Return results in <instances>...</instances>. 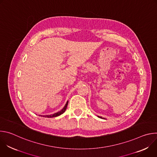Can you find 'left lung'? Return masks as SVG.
<instances>
[{
  "label": "left lung",
  "instance_id": "obj_1",
  "mask_svg": "<svg viewBox=\"0 0 157 157\" xmlns=\"http://www.w3.org/2000/svg\"><path fill=\"white\" fill-rule=\"evenodd\" d=\"M98 117H99V118H101V119H105V118H104V117H100V116H98Z\"/></svg>",
  "mask_w": 157,
  "mask_h": 157
}]
</instances>
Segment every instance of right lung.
<instances>
[{"instance_id": "right-lung-1", "label": "right lung", "mask_w": 157, "mask_h": 157, "mask_svg": "<svg viewBox=\"0 0 157 157\" xmlns=\"http://www.w3.org/2000/svg\"><path fill=\"white\" fill-rule=\"evenodd\" d=\"M68 101H67V102L66 103L64 107L59 112H58V113H55L53 114H51V115H45V116H43V115H38L41 117H47V118H51V117H57V116H60L61 114H62L63 113H64L66 109V107H67V105H68Z\"/></svg>"}]
</instances>
